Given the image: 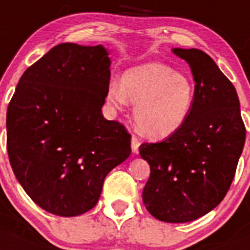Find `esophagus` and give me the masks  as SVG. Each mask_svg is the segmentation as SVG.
I'll return each instance as SVG.
<instances>
[{"label":"esophagus","instance_id":"1","mask_svg":"<svg viewBox=\"0 0 250 250\" xmlns=\"http://www.w3.org/2000/svg\"><path fill=\"white\" fill-rule=\"evenodd\" d=\"M139 146H140V140L136 136L131 137V150L134 153H137L139 151Z\"/></svg>","mask_w":250,"mask_h":250}]
</instances>
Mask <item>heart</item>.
<instances>
[{"label": "heart", "instance_id": "heart-1", "mask_svg": "<svg viewBox=\"0 0 250 250\" xmlns=\"http://www.w3.org/2000/svg\"><path fill=\"white\" fill-rule=\"evenodd\" d=\"M196 88L188 75L164 63H145L126 70L121 83L113 80L106 89V103L121 110L135 104L137 130L151 139L176 134L189 118Z\"/></svg>", "mask_w": 250, "mask_h": 250}]
</instances>
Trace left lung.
I'll use <instances>...</instances> for the list:
<instances>
[{
    "label": "left lung",
    "instance_id": "left-lung-1",
    "mask_svg": "<svg viewBox=\"0 0 250 250\" xmlns=\"http://www.w3.org/2000/svg\"><path fill=\"white\" fill-rule=\"evenodd\" d=\"M191 67L196 97L187 123L162 143L140 145L150 165L143 191L159 221L185 223L216 208L230 187L246 141L237 91L207 53L173 48Z\"/></svg>",
    "mask_w": 250,
    "mask_h": 250
}]
</instances>
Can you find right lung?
I'll return each mask as SVG.
<instances>
[{
  "label": "right lung",
  "mask_w": 250,
  "mask_h": 250,
  "mask_svg": "<svg viewBox=\"0 0 250 250\" xmlns=\"http://www.w3.org/2000/svg\"><path fill=\"white\" fill-rule=\"evenodd\" d=\"M103 45L62 43L23 73L7 109L13 173L34 203L74 217L97 205L107 173L131 153V136L103 116L110 83Z\"/></svg>",
  "instance_id": "1"
}]
</instances>
